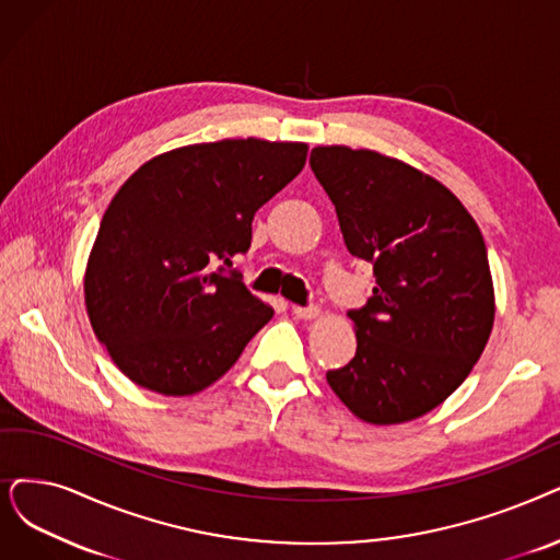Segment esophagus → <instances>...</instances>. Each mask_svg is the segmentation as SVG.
<instances>
[{
    "label": "esophagus",
    "mask_w": 560,
    "mask_h": 560,
    "mask_svg": "<svg viewBox=\"0 0 560 560\" xmlns=\"http://www.w3.org/2000/svg\"><path fill=\"white\" fill-rule=\"evenodd\" d=\"M292 312L299 319H317L322 315V310L317 305H310V307H301V305H292Z\"/></svg>",
    "instance_id": "esophagus-1"
}]
</instances>
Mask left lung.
<instances>
[{"mask_svg": "<svg viewBox=\"0 0 560 560\" xmlns=\"http://www.w3.org/2000/svg\"><path fill=\"white\" fill-rule=\"evenodd\" d=\"M310 167L347 250L376 278L368 305L349 312L355 355L326 382L370 424L420 418L462 386L494 326L480 228L434 176L378 151L315 147Z\"/></svg>", "mask_w": 560, "mask_h": 560, "instance_id": "1", "label": "left lung"}]
</instances>
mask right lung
Returning a JSON list of instances; mask_svg holds the SVG:
<instances>
[{"label": "right lung", "mask_w": 560, "mask_h": 560, "mask_svg": "<svg viewBox=\"0 0 560 560\" xmlns=\"http://www.w3.org/2000/svg\"><path fill=\"white\" fill-rule=\"evenodd\" d=\"M305 159V142L188 144L147 161L112 197L89 253L84 305L132 384L172 397L205 390L271 322L273 307L225 266L250 248L257 209Z\"/></svg>", "instance_id": "right-lung-1"}]
</instances>
